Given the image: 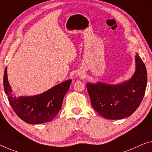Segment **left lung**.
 <instances>
[{
	"mask_svg": "<svg viewBox=\"0 0 152 152\" xmlns=\"http://www.w3.org/2000/svg\"><path fill=\"white\" fill-rule=\"evenodd\" d=\"M134 76L120 85L87 84L93 108L103 117L124 119L130 116L141 104L145 93L148 75L145 65L138 54Z\"/></svg>",
	"mask_w": 152,
	"mask_h": 152,
	"instance_id": "obj_1",
	"label": "left lung"
}]
</instances>
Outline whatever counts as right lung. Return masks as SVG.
<instances>
[{
	"label": "right lung",
	"instance_id": "add662e5",
	"mask_svg": "<svg viewBox=\"0 0 152 152\" xmlns=\"http://www.w3.org/2000/svg\"><path fill=\"white\" fill-rule=\"evenodd\" d=\"M71 82L72 80L65 81L37 96L17 98L11 94L12 90L8 82L7 67L3 77L4 92L11 106L20 119L30 124L48 122L57 115Z\"/></svg>",
	"mask_w": 152,
	"mask_h": 152
}]
</instances>
